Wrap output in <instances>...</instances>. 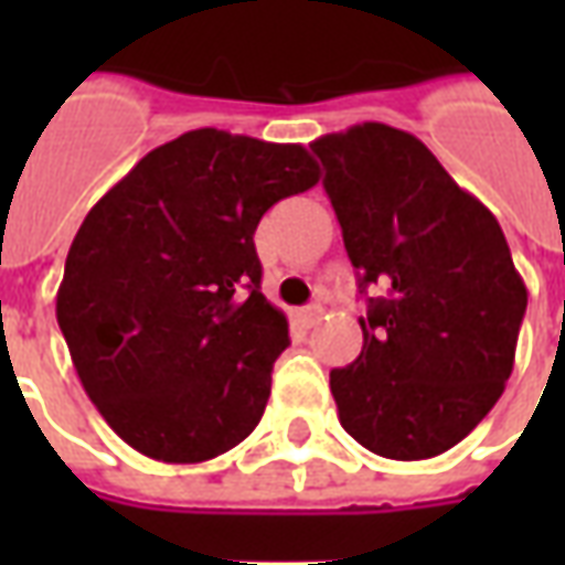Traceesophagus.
<instances>
[{
  "label": "esophagus",
  "instance_id": "34e87169",
  "mask_svg": "<svg viewBox=\"0 0 565 565\" xmlns=\"http://www.w3.org/2000/svg\"><path fill=\"white\" fill-rule=\"evenodd\" d=\"M320 318H323V308L320 306H306L302 311H299V320H302V327H308V330H311V327H318Z\"/></svg>",
  "mask_w": 565,
  "mask_h": 565
}]
</instances>
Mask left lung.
Masks as SVG:
<instances>
[{"mask_svg": "<svg viewBox=\"0 0 565 565\" xmlns=\"http://www.w3.org/2000/svg\"><path fill=\"white\" fill-rule=\"evenodd\" d=\"M344 250L369 296L363 351L332 369L344 433L387 460L438 457L505 391L526 284L497 217L433 150L387 124L311 141Z\"/></svg>", "mask_w": 565, "mask_h": 565, "instance_id": "left-lung-1", "label": "left lung"}]
</instances>
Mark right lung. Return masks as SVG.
<instances>
[{
	"mask_svg": "<svg viewBox=\"0 0 565 565\" xmlns=\"http://www.w3.org/2000/svg\"><path fill=\"white\" fill-rule=\"evenodd\" d=\"M320 181L302 145L193 129L81 223L56 290L84 391L129 448L205 462L266 412L287 318L259 294V217Z\"/></svg>",
	"mask_w": 565,
	"mask_h": 565,
	"instance_id": "right-lung-1",
	"label": "right lung"
}]
</instances>
